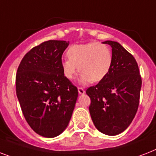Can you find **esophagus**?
I'll return each instance as SVG.
<instances>
[{
	"instance_id": "esophagus-1",
	"label": "esophagus",
	"mask_w": 156,
	"mask_h": 156,
	"mask_svg": "<svg viewBox=\"0 0 156 156\" xmlns=\"http://www.w3.org/2000/svg\"><path fill=\"white\" fill-rule=\"evenodd\" d=\"M78 93H79L80 95H83V94L85 93V90H84V89L82 87H78Z\"/></svg>"
}]
</instances>
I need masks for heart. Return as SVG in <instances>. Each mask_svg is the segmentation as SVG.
<instances>
[{
	"label": "heart",
	"instance_id": "b5f03b06",
	"mask_svg": "<svg viewBox=\"0 0 156 156\" xmlns=\"http://www.w3.org/2000/svg\"><path fill=\"white\" fill-rule=\"evenodd\" d=\"M68 58L61 61L64 75L73 79L78 70L82 72L80 82L87 84L99 83L108 73L112 63L111 50L100 43L73 45L68 50Z\"/></svg>",
	"mask_w": 156,
	"mask_h": 156
}]
</instances>
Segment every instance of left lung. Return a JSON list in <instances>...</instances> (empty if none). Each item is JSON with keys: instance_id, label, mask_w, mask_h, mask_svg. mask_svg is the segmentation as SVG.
I'll list each match as a JSON object with an SVG mask.
<instances>
[{"instance_id": "left-lung-1", "label": "left lung", "mask_w": 156, "mask_h": 156, "mask_svg": "<svg viewBox=\"0 0 156 156\" xmlns=\"http://www.w3.org/2000/svg\"><path fill=\"white\" fill-rule=\"evenodd\" d=\"M112 47V63L107 76L86 93L90 99V116L98 130L114 136L128 128L134 118L140 98L142 78L138 64L119 43L103 42Z\"/></svg>"}]
</instances>
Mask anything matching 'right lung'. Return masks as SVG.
<instances>
[{
	"label": "right lung",
	"mask_w": 156,
	"mask_h": 156,
	"mask_svg": "<svg viewBox=\"0 0 156 156\" xmlns=\"http://www.w3.org/2000/svg\"><path fill=\"white\" fill-rule=\"evenodd\" d=\"M69 44L48 40L33 48L16 74V93L26 121L45 138L56 137L66 129L78 99V89L61 68V56Z\"/></svg>",
	"instance_id": "add662e5"
}]
</instances>
